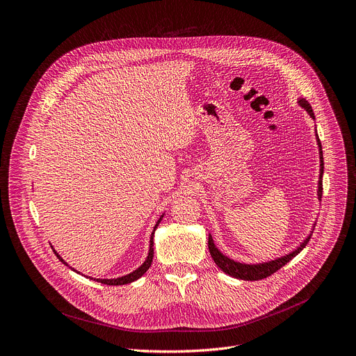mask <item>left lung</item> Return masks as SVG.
<instances>
[{
	"mask_svg": "<svg viewBox=\"0 0 356 356\" xmlns=\"http://www.w3.org/2000/svg\"><path fill=\"white\" fill-rule=\"evenodd\" d=\"M299 104L300 106H303L309 115L314 119V113H313V109L310 106V104L306 101V99H299ZM318 141V147H320V181H318V199H321L323 196V172H324V161H323V152H321V145H320V140ZM312 238V234L300 244V247H298V250H295L293 252L285 255V257H280L275 261H269V262H264V264H257V265H248V264H240V262H236L230 258H227L226 255H223L215 245V243H213L211 237L209 236V241H207V245H209V251H210V255L213 258V261L216 262V265L223 270L226 272L227 275L233 276V277H237V279H243V280H259V279H264V277H268L270 276L272 273H275L276 270H279L283 265H286L292 258H295L306 245L307 243L310 241Z\"/></svg>",
	"mask_w": 356,
	"mask_h": 356,
	"instance_id": "1",
	"label": "left lung"
}]
</instances>
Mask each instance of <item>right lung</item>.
<instances>
[{
    "mask_svg": "<svg viewBox=\"0 0 356 356\" xmlns=\"http://www.w3.org/2000/svg\"><path fill=\"white\" fill-rule=\"evenodd\" d=\"M161 219H163V216L160 218V220L157 222V225H156V227H154V232H156V229H157V226H159V223L161 222ZM154 232L152 233V238H150V250H149V255H147V258H146V261H145V264L141 265V266H138L136 270H133L131 273H129V275H124V276H122V277H116V279H97V282H101V283H104V285H111V286H119V285H126V283H130V282H134V280H137L140 276H143L145 273H146V270L150 268V265H152V262H153V255H154V241H153V237H154ZM54 251V250H53ZM54 254H56V257L63 262V264H65L64 262V259L54 251ZM67 265V264H65ZM90 279H92V277H90Z\"/></svg>",
    "mask_w": 356,
    "mask_h": 356,
    "instance_id": "1",
    "label": "right lung"
}]
</instances>
